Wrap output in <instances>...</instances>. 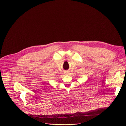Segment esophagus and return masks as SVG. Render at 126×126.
Segmentation results:
<instances>
[{
    "label": "esophagus",
    "mask_w": 126,
    "mask_h": 126,
    "mask_svg": "<svg viewBox=\"0 0 126 126\" xmlns=\"http://www.w3.org/2000/svg\"><path fill=\"white\" fill-rule=\"evenodd\" d=\"M65 74H69V72L68 71H65Z\"/></svg>",
    "instance_id": "34e87169"
}]
</instances>
